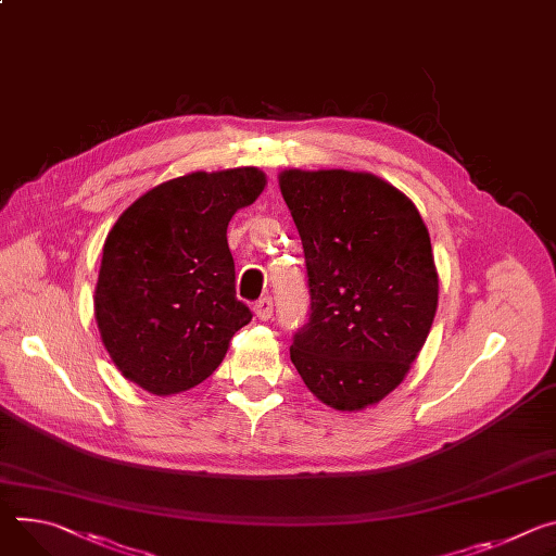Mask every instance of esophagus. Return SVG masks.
<instances>
[{
	"instance_id": "esophagus-1",
	"label": "esophagus",
	"mask_w": 556,
	"mask_h": 556,
	"mask_svg": "<svg viewBox=\"0 0 556 556\" xmlns=\"http://www.w3.org/2000/svg\"><path fill=\"white\" fill-rule=\"evenodd\" d=\"M255 315L260 319H264V321L273 317V299L270 296H264V299L257 301V304H255Z\"/></svg>"
}]
</instances>
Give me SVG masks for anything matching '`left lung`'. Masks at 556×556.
Listing matches in <instances>:
<instances>
[{
    "label": "left lung",
    "mask_w": 556,
    "mask_h": 556,
    "mask_svg": "<svg viewBox=\"0 0 556 556\" xmlns=\"http://www.w3.org/2000/svg\"><path fill=\"white\" fill-rule=\"evenodd\" d=\"M308 273V324L290 359L334 410H362L408 375L437 313L439 277L413 201L370 173L283 170Z\"/></svg>",
    "instance_id": "1"
}]
</instances>
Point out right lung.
Instances as JSON below:
<instances>
[{"mask_svg": "<svg viewBox=\"0 0 556 556\" xmlns=\"http://www.w3.org/2000/svg\"><path fill=\"white\" fill-rule=\"evenodd\" d=\"M266 186L260 168L190 173L141 194L104 243L99 334L119 372L166 396L224 362L252 313L235 294L228 222Z\"/></svg>", "mask_w": 556, "mask_h": 556, "instance_id": "obj_1", "label": "right lung"}]
</instances>
